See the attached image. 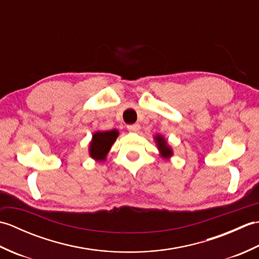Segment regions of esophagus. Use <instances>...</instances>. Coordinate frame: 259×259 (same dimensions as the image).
Listing matches in <instances>:
<instances>
[{"instance_id":"esophagus-1","label":"esophagus","mask_w":259,"mask_h":259,"mask_svg":"<svg viewBox=\"0 0 259 259\" xmlns=\"http://www.w3.org/2000/svg\"><path fill=\"white\" fill-rule=\"evenodd\" d=\"M126 129H128L130 133H138V131L140 130V124H138V123L129 124L128 126H126Z\"/></svg>"}]
</instances>
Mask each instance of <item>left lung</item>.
Wrapping results in <instances>:
<instances>
[{
  "label": "left lung",
  "instance_id": "1",
  "mask_svg": "<svg viewBox=\"0 0 259 259\" xmlns=\"http://www.w3.org/2000/svg\"><path fill=\"white\" fill-rule=\"evenodd\" d=\"M155 139H156V142H157L158 149H159V151H160L161 157H163V158L171 157L172 156V150H171V148L168 146L167 140L164 139L163 137L160 136V135H157L155 137Z\"/></svg>",
  "mask_w": 259,
  "mask_h": 259
}]
</instances>
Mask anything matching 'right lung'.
Segmentation results:
<instances>
[{
    "mask_svg": "<svg viewBox=\"0 0 259 259\" xmlns=\"http://www.w3.org/2000/svg\"><path fill=\"white\" fill-rule=\"evenodd\" d=\"M118 136L119 131L115 129L110 131H97L96 134H93L89 146L90 157L99 161L106 160L110 148L118 138Z\"/></svg>",
    "mask_w": 259,
    "mask_h": 259,
    "instance_id": "1",
    "label": "right lung"
}]
</instances>
